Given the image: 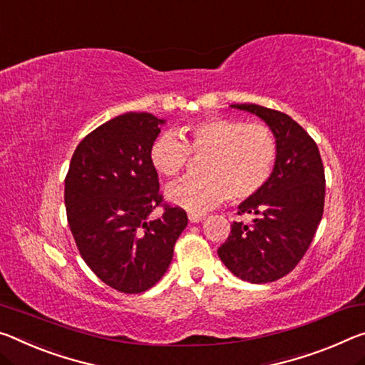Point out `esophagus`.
Here are the masks:
<instances>
[{"instance_id": "esophagus-1", "label": "esophagus", "mask_w": 365, "mask_h": 365, "mask_svg": "<svg viewBox=\"0 0 365 365\" xmlns=\"http://www.w3.org/2000/svg\"><path fill=\"white\" fill-rule=\"evenodd\" d=\"M206 216L205 214H198V212H188V219H190V222H201L203 221Z\"/></svg>"}]
</instances>
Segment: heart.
Returning <instances> with one entry per match:
<instances>
[{
  "label": "heart",
  "mask_w": 365,
  "mask_h": 365,
  "mask_svg": "<svg viewBox=\"0 0 365 365\" xmlns=\"http://www.w3.org/2000/svg\"><path fill=\"white\" fill-rule=\"evenodd\" d=\"M201 175L182 178L167 187V198L192 212H203L227 198L240 203L255 196L274 170L277 141L264 123L212 117L183 126L180 135L164 131L149 148L154 170L178 177L192 155Z\"/></svg>",
  "instance_id": "b5f03b06"
}]
</instances>
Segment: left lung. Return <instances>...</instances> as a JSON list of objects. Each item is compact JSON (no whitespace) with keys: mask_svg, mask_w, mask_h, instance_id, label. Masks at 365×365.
I'll return each instance as SVG.
<instances>
[{"mask_svg":"<svg viewBox=\"0 0 365 365\" xmlns=\"http://www.w3.org/2000/svg\"><path fill=\"white\" fill-rule=\"evenodd\" d=\"M232 107L266 121L277 158L268 183L239 206L253 222H234L217 255L237 277L264 284L291 273L309 250L325 206V169L317 143L289 115L257 103Z\"/></svg>","mask_w":365,"mask_h":365,"instance_id":"8db88e82","label":"left lung"}]
</instances>
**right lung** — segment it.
Wrapping results in <instances>:
<instances>
[{
  "mask_svg": "<svg viewBox=\"0 0 365 365\" xmlns=\"http://www.w3.org/2000/svg\"><path fill=\"white\" fill-rule=\"evenodd\" d=\"M160 123L146 112L106 121L78 144L65 178L68 224L81 257L118 292L153 287L188 224L182 207L164 203L149 160ZM155 207H163V216L149 220Z\"/></svg>",
  "mask_w": 365,
  "mask_h": 365,
  "instance_id": "1",
  "label": "right lung"
}]
</instances>
